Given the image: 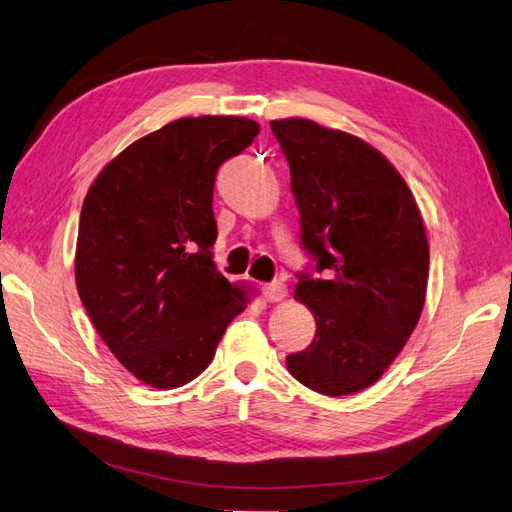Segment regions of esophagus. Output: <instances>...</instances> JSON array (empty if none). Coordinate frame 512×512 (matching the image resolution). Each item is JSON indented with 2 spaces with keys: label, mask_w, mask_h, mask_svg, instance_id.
<instances>
[{
  "label": "esophagus",
  "mask_w": 512,
  "mask_h": 512,
  "mask_svg": "<svg viewBox=\"0 0 512 512\" xmlns=\"http://www.w3.org/2000/svg\"><path fill=\"white\" fill-rule=\"evenodd\" d=\"M264 294L268 301H281V299H285V294H288V285H285L281 279L272 281L264 288Z\"/></svg>",
  "instance_id": "1"
}]
</instances>
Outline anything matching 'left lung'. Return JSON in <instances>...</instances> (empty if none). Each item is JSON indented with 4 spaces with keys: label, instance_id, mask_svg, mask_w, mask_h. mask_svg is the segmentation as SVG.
<instances>
[{
    "label": "left lung",
    "instance_id": "left-lung-1",
    "mask_svg": "<svg viewBox=\"0 0 512 512\" xmlns=\"http://www.w3.org/2000/svg\"><path fill=\"white\" fill-rule=\"evenodd\" d=\"M270 128L290 165L301 244L314 261L296 272L294 296L312 310L316 336L285 364L320 395H351L382 377L419 323L430 268L421 211L366 141L301 117Z\"/></svg>",
    "mask_w": 512,
    "mask_h": 512
}]
</instances>
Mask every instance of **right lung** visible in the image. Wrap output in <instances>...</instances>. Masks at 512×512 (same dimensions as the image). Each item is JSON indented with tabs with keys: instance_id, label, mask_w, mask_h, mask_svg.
I'll use <instances>...</instances> for the list:
<instances>
[{
	"instance_id": "1",
	"label": "right lung",
	"mask_w": 512,
	"mask_h": 512,
	"mask_svg": "<svg viewBox=\"0 0 512 512\" xmlns=\"http://www.w3.org/2000/svg\"><path fill=\"white\" fill-rule=\"evenodd\" d=\"M246 117H181L106 165L80 211L76 285L100 338L154 388H178L216 355L240 290L213 264V183L246 150Z\"/></svg>"
}]
</instances>
